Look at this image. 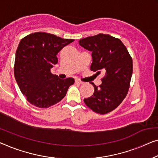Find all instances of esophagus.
<instances>
[{
  "instance_id": "esophagus-1",
  "label": "esophagus",
  "mask_w": 158,
  "mask_h": 158,
  "mask_svg": "<svg viewBox=\"0 0 158 158\" xmlns=\"http://www.w3.org/2000/svg\"><path fill=\"white\" fill-rule=\"evenodd\" d=\"M75 82H76L77 84H84V82L81 81V80H79V79H76V80H75Z\"/></svg>"
}]
</instances>
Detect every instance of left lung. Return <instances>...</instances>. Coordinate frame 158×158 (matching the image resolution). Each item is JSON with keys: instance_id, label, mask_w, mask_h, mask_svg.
Listing matches in <instances>:
<instances>
[{"instance_id": "8db88e82", "label": "left lung", "mask_w": 158, "mask_h": 158, "mask_svg": "<svg viewBox=\"0 0 158 158\" xmlns=\"http://www.w3.org/2000/svg\"><path fill=\"white\" fill-rule=\"evenodd\" d=\"M80 46L92 52L90 69L104 72L102 84L94 87L92 97L84 99L86 105L94 112L104 114L116 109L127 94L132 78V59L120 39L99 34L80 39Z\"/></svg>"}]
</instances>
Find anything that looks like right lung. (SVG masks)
<instances>
[{
	"instance_id": "right-lung-1",
	"label": "right lung",
	"mask_w": 158,
	"mask_h": 158,
	"mask_svg": "<svg viewBox=\"0 0 158 158\" xmlns=\"http://www.w3.org/2000/svg\"><path fill=\"white\" fill-rule=\"evenodd\" d=\"M74 39L36 32L20 41L15 52L14 76L22 94L37 107L48 108L65 97L73 78L60 79L51 72L58 63L56 55Z\"/></svg>"
}]
</instances>
